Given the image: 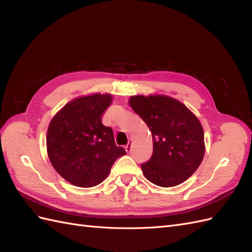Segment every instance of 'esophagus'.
I'll list each match as a JSON object with an SVG mask.
<instances>
[{"instance_id": "obj_1", "label": "esophagus", "mask_w": 252, "mask_h": 252, "mask_svg": "<svg viewBox=\"0 0 252 252\" xmlns=\"http://www.w3.org/2000/svg\"><path fill=\"white\" fill-rule=\"evenodd\" d=\"M125 149H126L127 152H130L131 151V143L130 142H128V144L125 146Z\"/></svg>"}]
</instances>
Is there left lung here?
<instances>
[{"mask_svg": "<svg viewBox=\"0 0 252 252\" xmlns=\"http://www.w3.org/2000/svg\"><path fill=\"white\" fill-rule=\"evenodd\" d=\"M129 105L152 134V156L141 165L145 178L161 187H173L186 181L199 168L205 154L199 119L169 96H131Z\"/></svg>", "mask_w": 252, "mask_h": 252, "instance_id": "left-lung-1", "label": "left lung"}]
</instances>
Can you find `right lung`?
Wrapping results in <instances>:
<instances>
[{
	"label": "right lung",
	"instance_id": "add662e5",
	"mask_svg": "<svg viewBox=\"0 0 252 252\" xmlns=\"http://www.w3.org/2000/svg\"><path fill=\"white\" fill-rule=\"evenodd\" d=\"M112 101L110 94L81 96L66 104L51 120L47 152L53 168L71 184L93 187L103 182L113 163L126 155L114 142L102 116Z\"/></svg>",
	"mask_w": 252,
	"mask_h": 252
}]
</instances>
